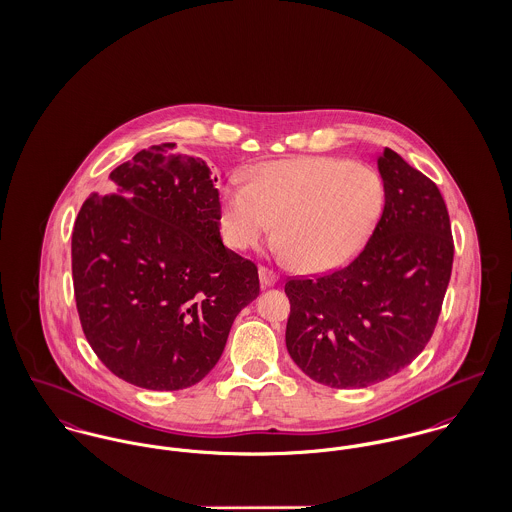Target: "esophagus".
Instances as JSON below:
<instances>
[{
  "instance_id": "obj_1",
  "label": "esophagus",
  "mask_w": 512,
  "mask_h": 512,
  "mask_svg": "<svg viewBox=\"0 0 512 512\" xmlns=\"http://www.w3.org/2000/svg\"><path fill=\"white\" fill-rule=\"evenodd\" d=\"M259 280L267 288V286H275L278 276H276L275 271H271L267 267H259Z\"/></svg>"
}]
</instances>
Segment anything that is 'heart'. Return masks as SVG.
<instances>
[{"label":"heart","instance_id":"1","mask_svg":"<svg viewBox=\"0 0 512 512\" xmlns=\"http://www.w3.org/2000/svg\"><path fill=\"white\" fill-rule=\"evenodd\" d=\"M384 200L380 175L347 159L263 163L247 173L245 185L222 189V234L234 249H257L278 219V255L304 271H329L362 249Z\"/></svg>","mask_w":512,"mask_h":512}]
</instances>
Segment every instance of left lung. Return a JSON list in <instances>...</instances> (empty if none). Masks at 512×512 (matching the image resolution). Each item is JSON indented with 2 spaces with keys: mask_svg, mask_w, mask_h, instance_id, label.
I'll list each match as a JSON object with an SVG mask.
<instances>
[{
  "mask_svg": "<svg viewBox=\"0 0 512 512\" xmlns=\"http://www.w3.org/2000/svg\"><path fill=\"white\" fill-rule=\"evenodd\" d=\"M378 169L386 200L364 249L343 269L284 286L286 349L331 388H368L409 366L433 337L452 273L438 187L390 148Z\"/></svg>",
  "mask_w": 512,
  "mask_h": 512,
  "instance_id": "1",
  "label": "left lung"
}]
</instances>
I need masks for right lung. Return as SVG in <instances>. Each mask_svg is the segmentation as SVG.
Masks as SVG:
<instances>
[{"instance_id": "add662e5", "label": "right lung", "mask_w": 512, "mask_h": 512, "mask_svg": "<svg viewBox=\"0 0 512 512\" xmlns=\"http://www.w3.org/2000/svg\"><path fill=\"white\" fill-rule=\"evenodd\" d=\"M216 181L202 159L161 144L113 169L109 193H91L79 210V321L99 360L128 384L195 386L259 296L255 263L222 243Z\"/></svg>"}]
</instances>
